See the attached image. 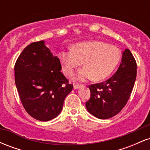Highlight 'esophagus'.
<instances>
[{
	"instance_id": "esophagus-1",
	"label": "esophagus",
	"mask_w": 150,
	"mask_h": 150,
	"mask_svg": "<svg viewBox=\"0 0 150 150\" xmlns=\"http://www.w3.org/2000/svg\"><path fill=\"white\" fill-rule=\"evenodd\" d=\"M81 87H82V85H75L73 86V88L75 89H80Z\"/></svg>"
}]
</instances>
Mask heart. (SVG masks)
<instances>
[{"mask_svg": "<svg viewBox=\"0 0 150 150\" xmlns=\"http://www.w3.org/2000/svg\"><path fill=\"white\" fill-rule=\"evenodd\" d=\"M120 56L118 48L100 41L78 43L72 46L71 50L62 51L58 55L63 71L67 76H71L82 63L85 67L74 77L79 82L92 77L96 81L106 79L116 68Z\"/></svg>", "mask_w": 150, "mask_h": 150, "instance_id": "obj_1", "label": "heart"}]
</instances>
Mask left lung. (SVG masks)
Returning <instances> with one entry per match:
<instances>
[{"instance_id":"left-lung-1","label":"left lung","mask_w":150,"mask_h":150,"mask_svg":"<svg viewBox=\"0 0 150 150\" xmlns=\"http://www.w3.org/2000/svg\"><path fill=\"white\" fill-rule=\"evenodd\" d=\"M136 75V61L130 50L125 49L116 73L105 82L89 86L91 97L85 104L89 113L99 119L118 114L131 94Z\"/></svg>"}]
</instances>
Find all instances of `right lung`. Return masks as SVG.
Wrapping results in <instances>:
<instances>
[{"label":"right lung","instance_id":"obj_1","mask_svg":"<svg viewBox=\"0 0 150 150\" xmlns=\"http://www.w3.org/2000/svg\"><path fill=\"white\" fill-rule=\"evenodd\" d=\"M61 62L44 41L22 51L15 65V82L26 111L40 121L57 117L73 85L62 74Z\"/></svg>","mask_w":150,"mask_h":150}]
</instances>
